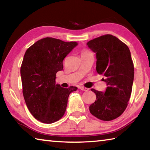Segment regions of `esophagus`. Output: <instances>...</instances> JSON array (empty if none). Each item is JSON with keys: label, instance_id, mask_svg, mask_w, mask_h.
Listing matches in <instances>:
<instances>
[{"label": "esophagus", "instance_id": "34e87169", "mask_svg": "<svg viewBox=\"0 0 150 150\" xmlns=\"http://www.w3.org/2000/svg\"><path fill=\"white\" fill-rule=\"evenodd\" d=\"M79 89L82 90V91H88V88H85V87H79Z\"/></svg>", "mask_w": 150, "mask_h": 150}]
</instances>
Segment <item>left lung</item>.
Listing matches in <instances>:
<instances>
[{"mask_svg": "<svg viewBox=\"0 0 150 150\" xmlns=\"http://www.w3.org/2000/svg\"><path fill=\"white\" fill-rule=\"evenodd\" d=\"M87 45L96 53V71L103 75L108 87L105 93L94 88L96 99L89 106L90 112L98 119L110 121L122 114L130 100L134 67L127 45L110 34L90 40Z\"/></svg>", "mask_w": 150, "mask_h": 150, "instance_id": "obj_1", "label": "left lung"}]
</instances>
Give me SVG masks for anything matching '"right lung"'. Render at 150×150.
I'll return each instance as SVG.
<instances>
[{"label": "right lung", "mask_w": 150, "mask_h": 150, "mask_svg": "<svg viewBox=\"0 0 150 150\" xmlns=\"http://www.w3.org/2000/svg\"><path fill=\"white\" fill-rule=\"evenodd\" d=\"M77 45L75 42L45 38L26 51L21 67L22 93L30 113L43 123L52 124L63 117L69 94L77 88L55 85L63 61Z\"/></svg>", "instance_id": "1"}]
</instances>
